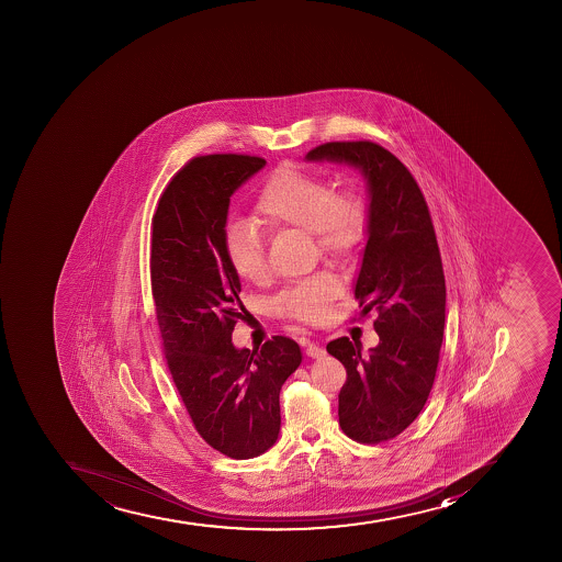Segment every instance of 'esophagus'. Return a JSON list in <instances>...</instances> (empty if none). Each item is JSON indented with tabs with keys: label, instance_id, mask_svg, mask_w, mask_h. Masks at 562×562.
Returning a JSON list of instances; mask_svg holds the SVG:
<instances>
[{
	"label": "esophagus",
	"instance_id": "esophagus-1",
	"mask_svg": "<svg viewBox=\"0 0 562 562\" xmlns=\"http://www.w3.org/2000/svg\"><path fill=\"white\" fill-rule=\"evenodd\" d=\"M305 353H307L308 358H323V356H325V348L316 344H308L307 348H305Z\"/></svg>",
	"mask_w": 562,
	"mask_h": 562
}]
</instances>
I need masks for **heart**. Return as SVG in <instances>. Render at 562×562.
I'll return each instance as SVG.
<instances>
[{"instance_id":"1","label":"heart","mask_w":562,"mask_h":562,"mask_svg":"<svg viewBox=\"0 0 562 562\" xmlns=\"http://www.w3.org/2000/svg\"><path fill=\"white\" fill-rule=\"evenodd\" d=\"M257 214L263 228L305 229L319 254L333 260L348 259L363 243L367 232V212L358 195L336 194L327 179L293 167H280L266 181L257 201ZM224 248L240 279L251 283L268 280L262 234L255 224H229ZM338 291L339 283L334 277L314 274L280 293L274 308L302 322H323Z\"/></svg>"}]
</instances>
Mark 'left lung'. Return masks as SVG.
Wrapping results in <instances>:
<instances>
[{"label": "left lung", "mask_w": 562, "mask_h": 562, "mask_svg": "<svg viewBox=\"0 0 562 562\" xmlns=\"http://www.w3.org/2000/svg\"><path fill=\"white\" fill-rule=\"evenodd\" d=\"M307 161H333L367 179V246L356 280L361 316L373 322L378 347L334 339L327 352L347 368L339 426L363 443L395 438L423 412L442 347L446 279L426 199L409 170L373 142H330Z\"/></svg>", "instance_id": "obj_1"}]
</instances>
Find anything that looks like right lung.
Returning <instances> with one entry per match:
<instances>
[{
	"label": "right lung",
	"instance_id": "obj_1",
	"mask_svg": "<svg viewBox=\"0 0 562 562\" xmlns=\"http://www.w3.org/2000/svg\"><path fill=\"white\" fill-rule=\"evenodd\" d=\"M266 159L199 156L184 165L153 217L150 283L165 358L204 442L235 460L259 457L280 432V390L302 363L293 339L232 344L243 319L240 280L224 248L229 198Z\"/></svg>",
	"mask_w": 562,
	"mask_h": 562
}]
</instances>
